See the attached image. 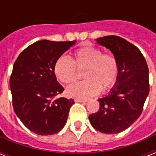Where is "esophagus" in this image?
<instances>
[{"label":"esophagus","mask_w":156,"mask_h":156,"mask_svg":"<svg viewBox=\"0 0 156 156\" xmlns=\"http://www.w3.org/2000/svg\"><path fill=\"white\" fill-rule=\"evenodd\" d=\"M74 101L78 102V103H85V102H87V99H85V98H75Z\"/></svg>","instance_id":"esophagus-1"}]
</instances>
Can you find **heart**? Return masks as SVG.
I'll use <instances>...</instances> for the list:
<instances>
[{"label":"heart","instance_id":"heart-1","mask_svg":"<svg viewBox=\"0 0 156 156\" xmlns=\"http://www.w3.org/2000/svg\"><path fill=\"white\" fill-rule=\"evenodd\" d=\"M77 67L84 68L85 80L76 83L67 88V94L76 98H86L98 94L103 89L115 84L119 73L118 62L115 56L103 53L101 49L92 46L78 48L72 58L61 56L56 60L53 73L64 84H70L77 78Z\"/></svg>","mask_w":156,"mask_h":156}]
</instances>
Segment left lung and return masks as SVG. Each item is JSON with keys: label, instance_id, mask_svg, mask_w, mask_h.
Wrapping results in <instances>:
<instances>
[{"label": "left lung", "instance_id": "obj_1", "mask_svg": "<svg viewBox=\"0 0 156 156\" xmlns=\"http://www.w3.org/2000/svg\"><path fill=\"white\" fill-rule=\"evenodd\" d=\"M96 41L114 54L119 73L108 94L98 99V111L88 119L96 130L118 134L134 124L142 113L150 92L149 68L140 49L125 39L106 36Z\"/></svg>", "mask_w": 156, "mask_h": 156}]
</instances>
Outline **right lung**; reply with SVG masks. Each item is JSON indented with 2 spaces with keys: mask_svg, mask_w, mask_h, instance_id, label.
Here are the masks:
<instances>
[{
  "mask_svg": "<svg viewBox=\"0 0 156 156\" xmlns=\"http://www.w3.org/2000/svg\"><path fill=\"white\" fill-rule=\"evenodd\" d=\"M76 41L41 40L22 51L10 78L12 104L22 124L39 135L58 133L68 119L73 99L54 98L64 88L53 73L56 60Z\"/></svg>",
  "mask_w": 156,
  "mask_h": 156,
  "instance_id": "obj_1",
  "label": "right lung"
}]
</instances>
